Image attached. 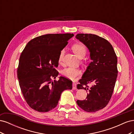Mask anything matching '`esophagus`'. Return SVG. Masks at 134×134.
Masks as SVG:
<instances>
[{
	"label": "esophagus",
	"mask_w": 134,
	"mask_h": 134,
	"mask_svg": "<svg viewBox=\"0 0 134 134\" xmlns=\"http://www.w3.org/2000/svg\"><path fill=\"white\" fill-rule=\"evenodd\" d=\"M72 90H76V84L75 83H72Z\"/></svg>",
	"instance_id": "1"
}]
</instances>
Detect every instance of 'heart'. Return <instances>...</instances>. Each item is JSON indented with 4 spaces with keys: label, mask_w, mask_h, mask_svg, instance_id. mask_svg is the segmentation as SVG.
Masks as SVG:
<instances>
[{
    "label": "heart",
    "mask_w": 134,
    "mask_h": 134,
    "mask_svg": "<svg viewBox=\"0 0 134 134\" xmlns=\"http://www.w3.org/2000/svg\"><path fill=\"white\" fill-rule=\"evenodd\" d=\"M72 50L74 54L79 59L83 58L86 54V48L83 44L80 43H76L72 46ZM64 55V50H62L60 51L59 56V63H62ZM62 74L65 78L70 80H75L77 77L81 74V71L78 69L69 67L64 69L62 71Z\"/></svg>",
    "instance_id": "1"
}]
</instances>
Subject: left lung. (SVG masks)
<instances>
[{"label":"left lung","mask_w":134,"mask_h":134,"mask_svg":"<svg viewBox=\"0 0 134 134\" xmlns=\"http://www.w3.org/2000/svg\"><path fill=\"white\" fill-rule=\"evenodd\" d=\"M75 38L88 48L91 60L76 86L88 92L87 99L76 103L85 111L96 112L106 107L111 99L118 72L117 56L111 44L98 36L79 34ZM92 82L94 85L90 88L86 84Z\"/></svg>","instance_id":"left-lung-1"}]
</instances>
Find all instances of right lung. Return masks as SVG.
<instances>
[{
  "mask_svg": "<svg viewBox=\"0 0 134 134\" xmlns=\"http://www.w3.org/2000/svg\"><path fill=\"white\" fill-rule=\"evenodd\" d=\"M72 34H47L28 42L19 58L17 78L27 104L34 110L46 112L57 106L62 92L72 89V82L59 75L60 51Z\"/></svg>",
  "mask_w": 134,
  "mask_h": 134,
  "instance_id": "right-lung-1",
  "label": "right lung"
}]
</instances>
